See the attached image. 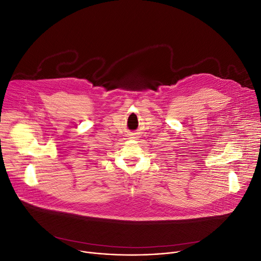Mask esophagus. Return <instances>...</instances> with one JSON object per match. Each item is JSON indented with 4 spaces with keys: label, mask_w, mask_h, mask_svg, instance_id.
Segmentation results:
<instances>
[{
    "label": "esophagus",
    "mask_w": 261,
    "mask_h": 261,
    "mask_svg": "<svg viewBox=\"0 0 261 261\" xmlns=\"http://www.w3.org/2000/svg\"><path fill=\"white\" fill-rule=\"evenodd\" d=\"M138 138H139V136H138V135H135V134H132V136H131V138H130V139H135V140H138Z\"/></svg>",
    "instance_id": "1"
}]
</instances>
